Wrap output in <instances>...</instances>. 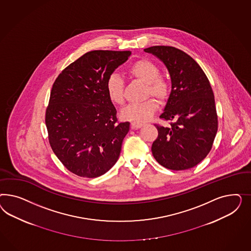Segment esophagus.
<instances>
[{
	"label": "esophagus",
	"mask_w": 251,
	"mask_h": 251,
	"mask_svg": "<svg viewBox=\"0 0 251 251\" xmlns=\"http://www.w3.org/2000/svg\"><path fill=\"white\" fill-rule=\"evenodd\" d=\"M130 125H131V129H140L144 124H143V123H140V122H132Z\"/></svg>",
	"instance_id": "34e87169"
}]
</instances>
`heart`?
<instances>
[{"label": "heart", "instance_id": "obj_1", "mask_svg": "<svg viewBox=\"0 0 251 251\" xmlns=\"http://www.w3.org/2000/svg\"><path fill=\"white\" fill-rule=\"evenodd\" d=\"M127 74L145 84V96H152L160 100L167 99L170 86L167 79L160 75V70L152 61L139 60L127 68ZM106 94L111 102L117 105L124 103V81L118 74H111L106 82ZM157 105L152 99L132 103L125 106L121 112L122 119L143 123L152 117Z\"/></svg>", "mask_w": 251, "mask_h": 251}]
</instances>
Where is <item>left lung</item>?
Returning a JSON list of instances; mask_svg holds the SVG:
<instances>
[{"mask_svg": "<svg viewBox=\"0 0 251 251\" xmlns=\"http://www.w3.org/2000/svg\"><path fill=\"white\" fill-rule=\"evenodd\" d=\"M166 65L171 92L160 118L170 126L154 124L158 136L152 153L161 166L185 170L197 166L211 151L218 129L213 89L204 72L190 55L169 46L145 49Z\"/></svg>", "mask_w": 251, "mask_h": 251, "instance_id": "8db88e82", "label": "left lung"}]
</instances>
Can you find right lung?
<instances>
[{
	"label": "right lung",
	"mask_w": 251,
	"mask_h": 251,
	"mask_svg": "<svg viewBox=\"0 0 251 251\" xmlns=\"http://www.w3.org/2000/svg\"><path fill=\"white\" fill-rule=\"evenodd\" d=\"M131 52L93 50L64 69L55 80L46 126L56 156L72 173L98 177L114 166L129 122H119L106 90L107 77Z\"/></svg>",
	"instance_id": "add662e5"
}]
</instances>
